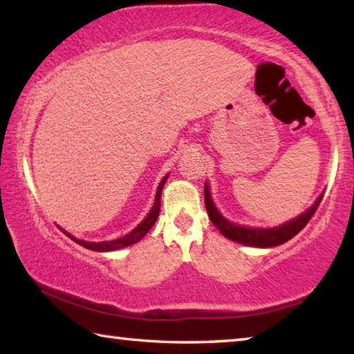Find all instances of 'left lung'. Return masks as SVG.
Listing matches in <instances>:
<instances>
[{
  "label": "left lung",
  "mask_w": 354,
  "mask_h": 354,
  "mask_svg": "<svg viewBox=\"0 0 354 354\" xmlns=\"http://www.w3.org/2000/svg\"><path fill=\"white\" fill-rule=\"evenodd\" d=\"M322 198H323V194L317 196L314 205L310 206L308 211H304L303 214H299L298 217L286 221V223H283V225L272 226V227H259V226L253 227V226L237 225V223H234V221H231L226 217H223V214L218 211L212 200L211 185H209L207 181L205 183L206 211H207V215H209V218H211L212 223L217 226V230L226 239H230V241L247 245V247H254V248L278 247V245H283L287 241H290L292 237H295L298 232L308 225V221L317 211V207H319Z\"/></svg>",
  "instance_id": "1"
}]
</instances>
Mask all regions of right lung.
<instances>
[{"label": "right lung", "mask_w": 354, "mask_h": 354, "mask_svg": "<svg viewBox=\"0 0 354 354\" xmlns=\"http://www.w3.org/2000/svg\"><path fill=\"white\" fill-rule=\"evenodd\" d=\"M167 179H169V173H167V175L162 178V181H160L159 185H158V190H156V196H154V205L151 207V211H149L147 214V217L143 218L140 223L134 227L133 231L128 232L127 236L113 239V241L88 242V241H81V239H76L75 236H71L70 232L62 230V227H61V230L71 239V241L80 243L81 247L87 248V250H92V251H100V253H107V251L122 250V248L129 247V245H134L139 241H142L143 236H145L147 232L151 230L153 225L156 223V220H158V215H159V211H160V194H162V189H164V184L167 183Z\"/></svg>", "instance_id": "right-lung-1"}]
</instances>
